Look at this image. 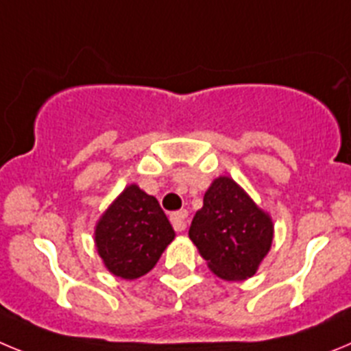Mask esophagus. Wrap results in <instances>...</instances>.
Segmentation results:
<instances>
[{
  "label": "esophagus",
  "instance_id": "1",
  "mask_svg": "<svg viewBox=\"0 0 351 351\" xmlns=\"http://www.w3.org/2000/svg\"><path fill=\"white\" fill-rule=\"evenodd\" d=\"M171 223L176 230H183L189 223V211L187 210H180L175 211L171 215Z\"/></svg>",
  "mask_w": 351,
  "mask_h": 351
}]
</instances>
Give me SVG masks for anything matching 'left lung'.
<instances>
[{
	"label": "left lung",
	"instance_id": "1",
	"mask_svg": "<svg viewBox=\"0 0 351 351\" xmlns=\"http://www.w3.org/2000/svg\"><path fill=\"white\" fill-rule=\"evenodd\" d=\"M189 238L223 280L254 276L273 241V222L234 180L220 176L204 194Z\"/></svg>",
	"mask_w": 351,
	"mask_h": 351
}]
</instances>
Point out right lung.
Here are the masks:
<instances>
[{
    "label": "right lung",
    "mask_w": 351,
    "mask_h": 351,
    "mask_svg": "<svg viewBox=\"0 0 351 351\" xmlns=\"http://www.w3.org/2000/svg\"><path fill=\"white\" fill-rule=\"evenodd\" d=\"M175 238L154 195L129 185L96 226V246L110 273L134 280L152 269Z\"/></svg>",
    "instance_id": "1"
}]
</instances>
